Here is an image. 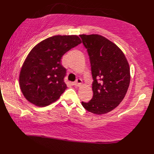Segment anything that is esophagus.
<instances>
[{"label":"esophagus","instance_id":"34e87169","mask_svg":"<svg viewBox=\"0 0 154 154\" xmlns=\"http://www.w3.org/2000/svg\"><path fill=\"white\" fill-rule=\"evenodd\" d=\"M82 80L80 79H77V80H75V81L74 82V85L75 86V87H80V86L82 85Z\"/></svg>","mask_w":154,"mask_h":154}]
</instances>
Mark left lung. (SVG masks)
I'll return each mask as SVG.
<instances>
[{
    "label": "left lung",
    "instance_id": "1",
    "mask_svg": "<svg viewBox=\"0 0 154 154\" xmlns=\"http://www.w3.org/2000/svg\"><path fill=\"white\" fill-rule=\"evenodd\" d=\"M87 49L93 79V96L82 102L88 112L101 115L114 109L123 100L130 84V67L116 45L99 34H81Z\"/></svg>",
    "mask_w": 154,
    "mask_h": 154
}]
</instances>
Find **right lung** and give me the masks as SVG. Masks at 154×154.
<instances>
[{
	"label": "right lung",
	"instance_id": "add662e5",
	"mask_svg": "<svg viewBox=\"0 0 154 154\" xmlns=\"http://www.w3.org/2000/svg\"><path fill=\"white\" fill-rule=\"evenodd\" d=\"M81 43L75 35L54 36L32 48L21 67L20 87L25 98L38 107L56 101L67 88L64 82L66 69L61 57Z\"/></svg>",
	"mask_w": 154,
	"mask_h": 154
}]
</instances>
